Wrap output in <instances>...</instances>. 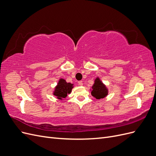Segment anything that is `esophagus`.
Returning <instances> with one entry per match:
<instances>
[{
    "label": "esophagus",
    "mask_w": 156,
    "mask_h": 156,
    "mask_svg": "<svg viewBox=\"0 0 156 156\" xmlns=\"http://www.w3.org/2000/svg\"><path fill=\"white\" fill-rule=\"evenodd\" d=\"M78 84H79V86H83V81H78Z\"/></svg>",
    "instance_id": "34e87169"
}]
</instances>
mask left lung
Returning a JSON list of instances; mask_svg holds the SVG:
<instances>
[{
    "label": "left lung",
    "mask_w": 156,
    "mask_h": 156,
    "mask_svg": "<svg viewBox=\"0 0 156 156\" xmlns=\"http://www.w3.org/2000/svg\"><path fill=\"white\" fill-rule=\"evenodd\" d=\"M92 96L96 98L97 100L104 98L107 96L108 90L105 84L101 81V80L99 77H97L95 79L94 84L92 87Z\"/></svg>",
    "instance_id": "1"
}]
</instances>
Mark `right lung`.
I'll return each mask as SVG.
<instances>
[{
  "mask_svg": "<svg viewBox=\"0 0 156 156\" xmlns=\"http://www.w3.org/2000/svg\"><path fill=\"white\" fill-rule=\"evenodd\" d=\"M73 84L67 83L64 79H60L57 85L56 86L53 95L57 97L59 100H62L68 96V94H70L73 88Z\"/></svg>",
  "mask_w": 156,
  "mask_h": 156,
  "instance_id": "1",
  "label": "right lung"
}]
</instances>
